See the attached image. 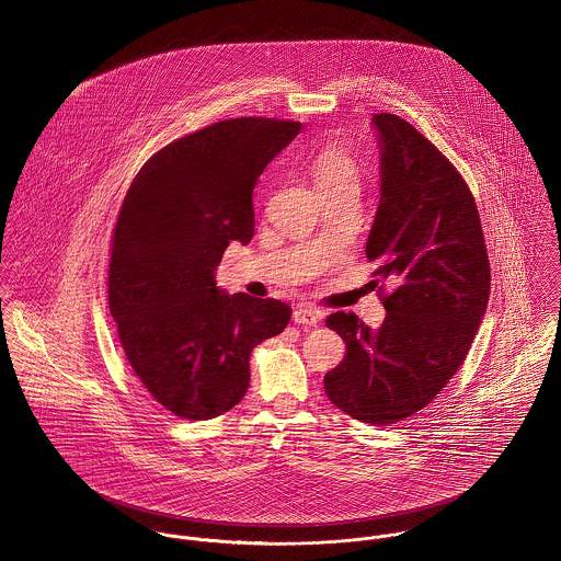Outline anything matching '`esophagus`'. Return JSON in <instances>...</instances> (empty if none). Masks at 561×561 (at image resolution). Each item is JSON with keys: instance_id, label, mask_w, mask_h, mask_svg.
I'll return each instance as SVG.
<instances>
[{"instance_id": "1", "label": "esophagus", "mask_w": 561, "mask_h": 561, "mask_svg": "<svg viewBox=\"0 0 561 561\" xmlns=\"http://www.w3.org/2000/svg\"><path fill=\"white\" fill-rule=\"evenodd\" d=\"M293 320H295V324L313 327V324H318V320H320V311H316V309L302 305V307H297V309L293 311Z\"/></svg>"}]
</instances>
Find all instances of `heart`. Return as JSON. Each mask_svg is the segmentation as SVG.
<instances>
[{"mask_svg":"<svg viewBox=\"0 0 561 561\" xmlns=\"http://www.w3.org/2000/svg\"><path fill=\"white\" fill-rule=\"evenodd\" d=\"M311 174H313L316 187L356 183L358 164L342 142L333 140V142H327L313 158Z\"/></svg>","mask_w":561,"mask_h":561,"instance_id":"b5f03b06","label":"heart"}]
</instances>
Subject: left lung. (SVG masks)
<instances>
[{
  "instance_id": "8db88e82",
  "label": "left lung",
  "mask_w": 561,
  "mask_h": 561,
  "mask_svg": "<svg viewBox=\"0 0 561 561\" xmlns=\"http://www.w3.org/2000/svg\"><path fill=\"white\" fill-rule=\"evenodd\" d=\"M380 207L365 254L387 318L371 331L352 311L327 327L345 342L324 376L327 397L352 419L388 427L439 394L457 374L486 311L491 266L474 196L448 158L405 119L374 115Z\"/></svg>"
}]
</instances>
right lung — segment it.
<instances>
[{"label":"right lung","instance_id":"right-lung-1","mask_svg":"<svg viewBox=\"0 0 561 561\" xmlns=\"http://www.w3.org/2000/svg\"><path fill=\"white\" fill-rule=\"evenodd\" d=\"M299 122L239 117L181 136L134 176L111 241L108 307L138 382L169 412L209 421L250 387V354L293 309L224 295L216 266L254 237L252 192Z\"/></svg>","mask_w":561,"mask_h":561}]
</instances>
